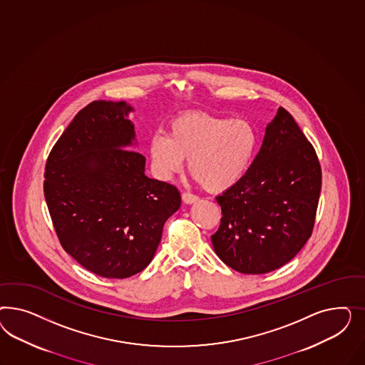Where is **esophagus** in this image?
<instances>
[{"mask_svg": "<svg viewBox=\"0 0 365 365\" xmlns=\"http://www.w3.org/2000/svg\"><path fill=\"white\" fill-rule=\"evenodd\" d=\"M198 199V197H197L195 194H191V192H183V194H182V200H183L185 203H187V205H191V203L197 202Z\"/></svg>", "mask_w": 365, "mask_h": 365, "instance_id": "1", "label": "esophagus"}]
</instances>
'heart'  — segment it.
Segmentation results:
<instances>
[{
	"instance_id": "obj_1",
	"label": "heart",
	"mask_w": 365,
	"mask_h": 365,
	"mask_svg": "<svg viewBox=\"0 0 365 365\" xmlns=\"http://www.w3.org/2000/svg\"><path fill=\"white\" fill-rule=\"evenodd\" d=\"M168 136L155 133L150 156L162 177H171L188 160L190 174L210 192L237 185L247 173L257 148L255 127L245 119H230L202 110L178 115Z\"/></svg>"
}]
</instances>
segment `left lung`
<instances>
[{
    "mask_svg": "<svg viewBox=\"0 0 365 365\" xmlns=\"http://www.w3.org/2000/svg\"><path fill=\"white\" fill-rule=\"evenodd\" d=\"M320 191L314 147L279 107L245 177L215 198L222 210L211 235L215 253L243 274L285 265L312 235Z\"/></svg>",
    "mask_w": 365,
    "mask_h": 365,
    "instance_id": "1",
    "label": "left lung"
}]
</instances>
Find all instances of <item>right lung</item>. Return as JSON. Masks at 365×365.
<instances>
[{
  "label": "right lung",
  "instance_id": "1",
  "mask_svg": "<svg viewBox=\"0 0 365 365\" xmlns=\"http://www.w3.org/2000/svg\"><path fill=\"white\" fill-rule=\"evenodd\" d=\"M133 110L92 101L78 110L46 159L44 195L68 255L106 278H127L153 261L163 225L180 206L174 185L144 175Z\"/></svg>",
  "mask_w": 365,
  "mask_h": 365
}]
</instances>
